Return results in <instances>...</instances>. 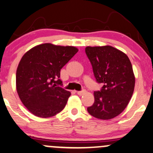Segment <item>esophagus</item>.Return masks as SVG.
Listing matches in <instances>:
<instances>
[{
  "instance_id": "34e87169",
  "label": "esophagus",
  "mask_w": 153,
  "mask_h": 153,
  "mask_svg": "<svg viewBox=\"0 0 153 153\" xmlns=\"http://www.w3.org/2000/svg\"><path fill=\"white\" fill-rule=\"evenodd\" d=\"M75 93H76L77 94H78L79 95H82L85 93V90H82V91H75Z\"/></svg>"
}]
</instances>
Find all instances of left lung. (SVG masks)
I'll list each match as a JSON object with an SVG mask.
<instances>
[{"mask_svg":"<svg viewBox=\"0 0 153 153\" xmlns=\"http://www.w3.org/2000/svg\"><path fill=\"white\" fill-rule=\"evenodd\" d=\"M85 53L96 82L103 85L94 92V103L88 107V112L100 120L113 118L125 110L134 91L135 79L130 59L110 45L88 46Z\"/></svg>","mask_w":153,"mask_h":153,"instance_id":"obj_1","label":"left lung"}]
</instances>
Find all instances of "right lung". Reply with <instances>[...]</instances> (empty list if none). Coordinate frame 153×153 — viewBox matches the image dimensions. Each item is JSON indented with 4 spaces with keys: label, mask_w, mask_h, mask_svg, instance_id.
I'll use <instances>...</instances> for the list:
<instances>
[{
    "label": "right lung",
    "mask_w": 153,
    "mask_h": 153,
    "mask_svg": "<svg viewBox=\"0 0 153 153\" xmlns=\"http://www.w3.org/2000/svg\"><path fill=\"white\" fill-rule=\"evenodd\" d=\"M78 51L73 46L44 43L22 57L16 71V88L31 113L45 118L65 108L71 93L62 88L60 70Z\"/></svg>",
    "instance_id": "add662e5"
}]
</instances>
